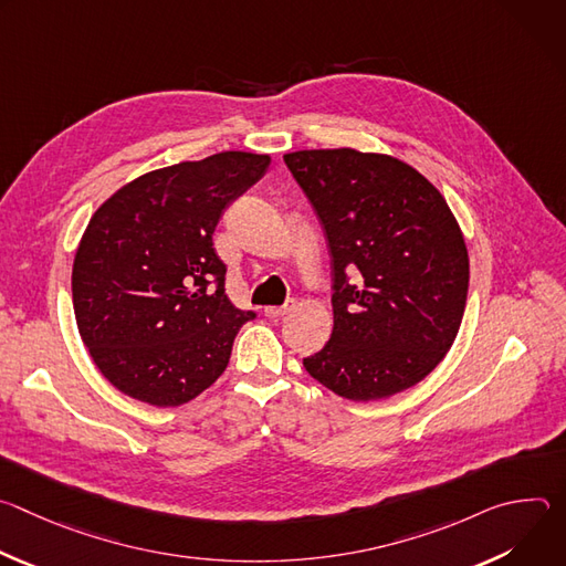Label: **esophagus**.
I'll list each match as a JSON object with an SVG mask.
<instances>
[{"mask_svg": "<svg viewBox=\"0 0 566 566\" xmlns=\"http://www.w3.org/2000/svg\"><path fill=\"white\" fill-rule=\"evenodd\" d=\"M293 306H295L293 300L286 302V304H282V306H266V308H264V315L271 317V319H280V317H284Z\"/></svg>", "mask_w": 566, "mask_h": 566, "instance_id": "34e87169", "label": "esophagus"}]
</instances>
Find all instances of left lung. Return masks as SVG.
I'll use <instances>...</instances> for the list:
<instances>
[{"label": "left lung", "mask_w": 566, "mask_h": 566, "mask_svg": "<svg viewBox=\"0 0 566 566\" xmlns=\"http://www.w3.org/2000/svg\"><path fill=\"white\" fill-rule=\"evenodd\" d=\"M284 164L325 228L334 275V332L304 369L349 400L421 382L457 338L470 280L446 199L387 154L302 149Z\"/></svg>", "instance_id": "8db88e82"}]
</instances>
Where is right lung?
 <instances>
[{
	"instance_id": "obj_1",
	"label": "right lung",
	"mask_w": 566,
	"mask_h": 566,
	"mask_svg": "<svg viewBox=\"0 0 566 566\" xmlns=\"http://www.w3.org/2000/svg\"><path fill=\"white\" fill-rule=\"evenodd\" d=\"M269 166V154L251 151L184 160L94 212L73 260V311L96 367L123 394L177 408L223 374L255 311L228 300L212 232Z\"/></svg>"
}]
</instances>
